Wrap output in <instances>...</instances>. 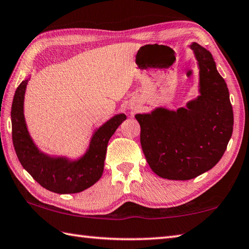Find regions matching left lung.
<instances>
[{"label":"left lung","instance_id":"obj_1","mask_svg":"<svg viewBox=\"0 0 249 249\" xmlns=\"http://www.w3.org/2000/svg\"><path fill=\"white\" fill-rule=\"evenodd\" d=\"M199 68V95L186 107L137 114L147 163L168 180H191L217 165L233 132V109L212 53L192 43Z\"/></svg>","mask_w":249,"mask_h":249}]
</instances>
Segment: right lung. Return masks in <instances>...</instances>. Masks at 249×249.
<instances>
[{"label":"right lung","instance_id":"obj_1","mask_svg":"<svg viewBox=\"0 0 249 249\" xmlns=\"http://www.w3.org/2000/svg\"><path fill=\"white\" fill-rule=\"evenodd\" d=\"M28 80H23L17 88L11 111L13 144L21 166L41 186L54 193L73 194L89 189L101 179L107 144L126 116L118 114L101 125L93 133L86 154L77 160L50 156L36 147L28 132L23 115Z\"/></svg>","mask_w":249,"mask_h":249}]
</instances>
